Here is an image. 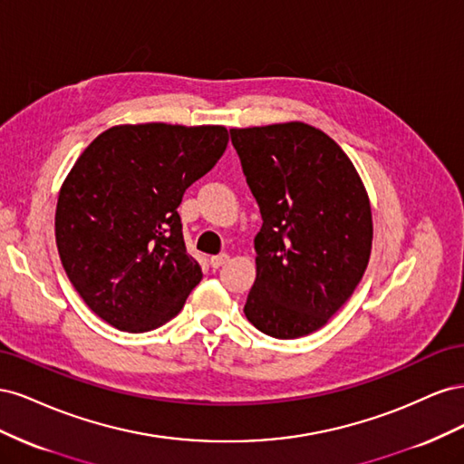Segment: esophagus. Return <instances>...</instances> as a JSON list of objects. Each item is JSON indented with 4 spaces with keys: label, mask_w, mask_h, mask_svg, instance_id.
I'll return each mask as SVG.
<instances>
[{
    "label": "esophagus",
    "mask_w": 464,
    "mask_h": 464,
    "mask_svg": "<svg viewBox=\"0 0 464 464\" xmlns=\"http://www.w3.org/2000/svg\"><path fill=\"white\" fill-rule=\"evenodd\" d=\"M228 256L227 254H218V256H213L210 257V266H213V269H220V266L224 265V263H228Z\"/></svg>",
    "instance_id": "esophagus-1"
}]
</instances>
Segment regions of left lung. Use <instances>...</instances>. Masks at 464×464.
<instances>
[{
	"label": "left lung",
	"mask_w": 464,
	"mask_h": 464,
	"mask_svg": "<svg viewBox=\"0 0 464 464\" xmlns=\"http://www.w3.org/2000/svg\"><path fill=\"white\" fill-rule=\"evenodd\" d=\"M263 227L246 317L275 339L321 329L353 296L372 251V208L354 164L307 123L230 130Z\"/></svg>",
	"instance_id": "1"
}]
</instances>
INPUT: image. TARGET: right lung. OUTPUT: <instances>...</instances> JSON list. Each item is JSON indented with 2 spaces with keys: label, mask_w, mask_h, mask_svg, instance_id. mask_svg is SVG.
Masks as SVG:
<instances>
[{
  "label": "right lung",
  "mask_w": 464,
  "mask_h": 464,
  "mask_svg": "<svg viewBox=\"0 0 464 464\" xmlns=\"http://www.w3.org/2000/svg\"><path fill=\"white\" fill-rule=\"evenodd\" d=\"M227 145L222 125H118L77 159L58 198L55 244L79 296L111 327L157 329L199 285L178 207Z\"/></svg>",
  "instance_id": "add662e5"
}]
</instances>
